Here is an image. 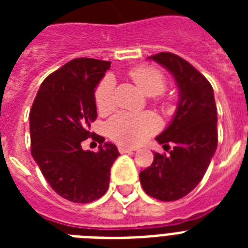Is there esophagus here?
Here are the masks:
<instances>
[{"label":"esophagus","mask_w":248,"mask_h":248,"mask_svg":"<svg viewBox=\"0 0 248 248\" xmlns=\"http://www.w3.org/2000/svg\"><path fill=\"white\" fill-rule=\"evenodd\" d=\"M132 151H134V149L130 147H124V145H120V147H118V152L122 153V155H124V153H130V152Z\"/></svg>","instance_id":"34e87169"}]
</instances>
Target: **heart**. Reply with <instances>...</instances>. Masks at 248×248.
<instances>
[{
    "label": "heart",
    "instance_id": "b5f03b06",
    "mask_svg": "<svg viewBox=\"0 0 248 248\" xmlns=\"http://www.w3.org/2000/svg\"><path fill=\"white\" fill-rule=\"evenodd\" d=\"M130 78L145 95H158L165 90L166 77L155 67L140 65L128 72ZM95 105L99 113H109L114 109V78L105 76L95 89ZM159 128L158 118L152 113H118L107 124L109 138L124 145H138Z\"/></svg>",
    "mask_w": 248,
    "mask_h": 248
}]
</instances>
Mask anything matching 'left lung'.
Wrapping results in <instances>:
<instances>
[{
  "mask_svg": "<svg viewBox=\"0 0 248 248\" xmlns=\"http://www.w3.org/2000/svg\"><path fill=\"white\" fill-rule=\"evenodd\" d=\"M151 59L173 76L179 87V104L171 124L155 140L170 155L155 153L149 167L140 172V183L155 200L176 201L200 184L217 147V110L211 83L192 64L171 52Z\"/></svg>",
  "mask_w": 248,
  "mask_h": 248,
  "instance_id": "8db88e82",
  "label": "left lung"
}]
</instances>
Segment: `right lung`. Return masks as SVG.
<instances>
[{
  "mask_svg": "<svg viewBox=\"0 0 248 248\" xmlns=\"http://www.w3.org/2000/svg\"><path fill=\"white\" fill-rule=\"evenodd\" d=\"M110 62L77 58L41 83L29 113L31 153L41 172L60 197L89 203L104 196L110 167L120 155L114 144L93 135L101 144L95 154L80 144L93 135L96 120L95 89Z\"/></svg>",
  "mask_w": 248,
  "mask_h": 248,
  "instance_id": "obj_1",
  "label": "right lung"
}]
</instances>
